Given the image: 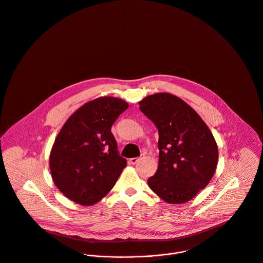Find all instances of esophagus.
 Wrapping results in <instances>:
<instances>
[{"instance_id":"obj_1","label":"esophagus","mask_w":263,"mask_h":263,"mask_svg":"<svg viewBox=\"0 0 263 263\" xmlns=\"http://www.w3.org/2000/svg\"><path fill=\"white\" fill-rule=\"evenodd\" d=\"M139 160H140V158H138V157H136V158H130V159L128 160V162H129L130 164H136Z\"/></svg>"}]
</instances>
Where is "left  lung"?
<instances>
[{"label":"left lung","instance_id":"left-lung-1","mask_svg":"<svg viewBox=\"0 0 263 263\" xmlns=\"http://www.w3.org/2000/svg\"><path fill=\"white\" fill-rule=\"evenodd\" d=\"M139 105L159 134L158 168L148 179L150 189L170 204L190 201L209 183L217 166L218 149L211 130L175 95H150Z\"/></svg>","mask_w":263,"mask_h":263}]
</instances>
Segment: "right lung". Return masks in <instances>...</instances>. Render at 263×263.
<instances>
[{
    "label": "right lung",
    "instance_id": "add662e5",
    "mask_svg": "<svg viewBox=\"0 0 263 263\" xmlns=\"http://www.w3.org/2000/svg\"><path fill=\"white\" fill-rule=\"evenodd\" d=\"M127 107L118 98H97L79 108L57 135L49 159L51 175L77 204L90 206L103 199L126 166L111 126Z\"/></svg>",
    "mask_w": 263,
    "mask_h": 263
}]
</instances>
